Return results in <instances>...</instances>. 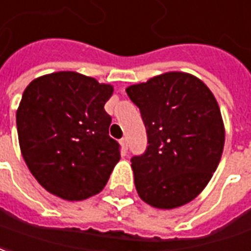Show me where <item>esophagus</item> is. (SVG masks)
I'll return each instance as SVG.
<instances>
[{
	"label": "esophagus",
	"mask_w": 251,
	"mask_h": 251,
	"mask_svg": "<svg viewBox=\"0 0 251 251\" xmlns=\"http://www.w3.org/2000/svg\"><path fill=\"white\" fill-rule=\"evenodd\" d=\"M120 145H122V149L124 151L128 150V142H127V138H123V139H120Z\"/></svg>",
	"instance_id": "esophagus-1"
}]
</instances>
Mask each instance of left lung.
Wrapping results in <instances>:
<instances>
[{
	"instance_id": "1",
	"label": "left lung",
	"mask_w": 251,
	"mask_h": 251,
	"mask_svg": "<svg viewBox=\"0 0 251 251\" xmlns=\"http://www.w3.org/2000/svg\"><path fill=\"white\" fill-rule=\"evenodd\" d=\"M126 92L139 108L149 143L131 159L138 195L159 209L185 205L207 186L222 158L218 101L201 79L182 72L163 73Z\"/></svg>"
}]
</instances>
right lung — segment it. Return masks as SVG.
<instances>
[{"label": "right lung", "mask_w": 251, "mask_h": 251, "mask_svg": "<svg viewBox=\"0 0 251 251\" xmlns=\"http://www.w3.org/2000/svg\"><path fill=\"white\" fill-rule=\"evenodd\" d=\"M113 86L75 72L33 79L16 112L23 158L46 191L69 201L100 193L120 159L104 109Z\"/></svg>", "instance_id": "1"}]
</instances>
